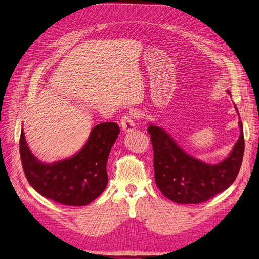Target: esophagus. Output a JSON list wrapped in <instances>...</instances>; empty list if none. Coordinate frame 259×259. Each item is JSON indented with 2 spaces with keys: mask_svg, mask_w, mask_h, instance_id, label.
<instances>
[{
  "mask_svg": "<svg viewBox=\"0 0 259 259\" xmlns=\"http://www.w3.org/2000/svg\"><path fill=\"white\" fill-rule=\"evenodd\" d=\"M121 127L125 132H132L135 128V121H134V116H133L131 113L130 114H125L121 118Z\"/></svg>",
  "mask_w": 259,
  "mask_h": 259,
  "instance_id": "34e87169",
  "label": "esophagus"
}]
</instances>
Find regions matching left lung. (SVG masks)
Masks as SVG:
<instances>
[{
    "instance_id": "1",
    "label": "left lung",
    "mask_w": 259,
    "mask_h": 259,
    "mask_svg": "<svg viewBox=\"0 0 259 259\" xmlns=\"http://www.w3.org/2000/svg\"><path fill=\"white\" fill-rule=\"evenodd\" d=\"M239 126L240 137L231 153L212 165L187 155L163 128L149 124L155 181L164 196L177 204H199L227 190L239 174L244 155L241 120Z\"/></svg>"
}]
</instances>
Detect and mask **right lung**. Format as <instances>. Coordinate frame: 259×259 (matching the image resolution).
Segmentation results:
<instances>
[{
  "instance_id": "add662e5",
  "label": "right lung",
  "mask_w": 259,
  "mask_h": 259,
  "mask_svg": "<svg viewBox=\"0 0 259 259\" xmlns=\"http://www.w3.org/2000/svg\"><path fill=\"white\" fill-rule=\"evenodd\" d=\"M120 127L106 122L95 126L88 141L73 157L53 163H42L28 148L20 132L19 152L24 173L39 194L66 206H86L106 190L107 162Z\"/></svg>"
}]
</instances>
